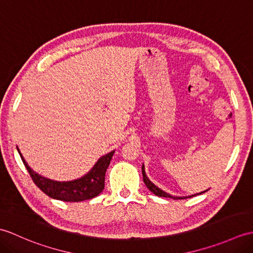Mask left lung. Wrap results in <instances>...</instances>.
<instances>
[{
    "label": "left lung",
    "instance_id": "1",
    "mask_svg": "<svg viewBox=\"0 0 253 253\" xmlns=\"http://www.w3.org/2000/svg\"><path fill=\"white\" fill-rule=\"evenodd\" d=\"M142 176H143V182L144 184H146V186L148 187V189L151 191V192H153L155 196H159V197H163V198H170V199H174V200H180V199H186V198H191V197H193V196H197V195H199V193H197V195H193V196H189V197H174V196H170L169 193H168V192H165V191H163L162 189H160L159 187H157L155 186L153 182L150 180L148 177H147V175H146V171H144V166L142 165ZM207 191V190H206ZM206 191H202V192H200V193H203V192H206Z\"/></svg>",
    "mask_w": 253,
    "mask_h": 253
}]
</instances>
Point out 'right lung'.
Returning a JSON list of instances; mask_svg holds the SVG:
<instances>
[{
    "instance_id": "right-lung-1",
    "label": "right lung",
    "mask_w": 253,
    "mask_h": 253,
    "mask_svg": "<svg viewBox=\"0 0 253 253\" xmlns=\"http://www.w3.org/2000/svg\"><path fill=\"white\" fill-rule=\"evenodd\" d=\"M17 150L24 165L38 188H40V190L50 198L65 202H80L99 196L104 189L105 173L111 163L113 154H114V151H112L101 157L90 171L82 178L72 181H56L45 178L32 170L23 158L18 148Z\"/></svg>"
}]
</instances>
